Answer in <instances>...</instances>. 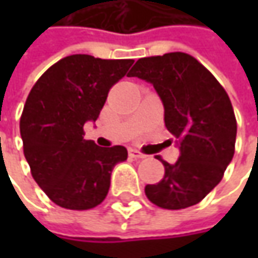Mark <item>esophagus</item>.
<instances>
[{"instance_id": "1", "label": "esophagus", "mask_w": 258, "mask_h": 258, "mask_svg": "<svg viewBox=\"0 0 258 258\" xmlns=\"http://www.w3.org/2000/svg\"><path fill=\"white\" fill-rule=\"evenodd\" d=\"M127 152H129V156H131V158H134V159H144L145 158L144 154H141L139 151H136V149H134V148H131Z\"/></svg>"}]
</instances>
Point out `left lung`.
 I'll return each instance as SVG.
<instances>
[{"instance_id":"1","label":"left lung","mask_w":258,"mask_h":258,"mask_svg":"<svg viewBox=\"0 0 258 258\" xmlns=\"http://www.w3.org/2000/svg\"><path fill=\"white\" fill-rule=\"evenodd\" d=\"M127 76L154 86L179 149L175 164L162 161L164 178L145 186L146 197L166 210L198 204L233 161L237 122L228 94L198 60L179 51L139 58Z\"/></svg>"}]
</instances>
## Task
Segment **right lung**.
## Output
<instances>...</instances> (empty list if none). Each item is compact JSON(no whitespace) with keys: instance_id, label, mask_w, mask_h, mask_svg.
Instances as JSON below:
<instances>
[{"instance_id":"add662e5","label":"right lung","mask_w":258,"mask_h":258,"mask_svg":"<svg viewBox=\"0 0 258 258\" xmlns=\"http://www.w3.org/2000/svg\"><path fill=\"white\" fill-rule=\"evenodd\" d=\"M134 60L73 54L53 64L27 97L20 120L24 156L47 197L67 210H90L109 192L114 165L127 159L124 146L100 148L83 139L110 87Z\"/></svg>"}]
</instances>
